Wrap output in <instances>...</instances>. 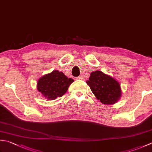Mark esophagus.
I'll return each mask as SVG.
<instances>
[{"mask_svg":"<svg viewBox=\"0 0 152 152\" xmlns=\"http://www.w3.org/2000/svg\"><path fill=\"white\" fill-rule=\"evenodd\" d=\"M77 79H78V80H84V76L81 75V76H79L78 77H77Z\"/></svg>","mask_w":152,"mask_h":152,"instance_id":"1","label":"esophagus"}]
</instances>
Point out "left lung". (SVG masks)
<instances>
[{"label": "left lung", "mask_w": 152, "mask_h": 152, "mask_svg": "<svg viewBox=\"0 0 152 152\" xmlns=\"http://www.w3.org/2000/svg\"><path fill=\"white\" fill-rule=\"evenodd\" d=\"M87 84L98 100L106 105L115 103L121 96L120 84L102 71L91 72Z\"/></svg>", "instance_id": "obj_1"}]
</instances>
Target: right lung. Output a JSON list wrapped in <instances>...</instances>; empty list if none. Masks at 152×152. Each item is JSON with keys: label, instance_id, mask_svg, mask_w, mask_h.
Instances as JSON below:
<instances>
[{"label": "right lung", "instance_id": "1", "mask_svg": "<svg viewBox=\"0 0 152 152\" xmlns=\"http://www.w3.org/2000/svg\"><path fill=\"white\" fill-rule=\"evenodd\" d=\"M73 82V79L68 78L62 72L53 70L38 80L37 90L47 99L53 100L63 96Z\"/></svg>", "mask_w": 152, "mask_h": 152}]
</instances>
